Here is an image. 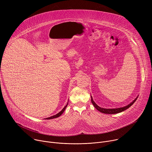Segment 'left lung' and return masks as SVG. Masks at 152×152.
Wrapping results in <instances>:
<instances>
[{"label": "left lung", "instance_id": "8db88e82", "mask_svg": "<svg viewBox=\"0 0 152 152\" xmlns=\"http://www.w3.org/2000/svg\"><path fill=\"white\" fill-rule=\"evenodd\" d=\"M138 96H137L131 103H130L129 104L124 106V107H117V108H112V109H107V108H103V107H101L100 106H99L93 100L92 96H91V102L93 103V104L94 105V106L95 107V108L100 111L102 113H104V114H117V113H120L121 112H123L124 111H125L126 110L128 109L129 107H131L134 103L137 100V98Z\"/></svg>", "mask_w": 152, "mask_h": 152}]
</instances>
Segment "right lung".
<instances>
[{
    "mask_svg": "<svg viewBox=\"0 0 152 152\" xmlns=\"http://www.w3.org/2000/svg\"><path fill=\"white\" fill-rule=\"evenodd\" d=\"M68 103H69V102H68V103H67V104H66V106H65L63 109L62 110V111H61L59 113H58L57 114H56V115H53V116H51V117H48V118H45V119H47V120H50V119H53V118H58V117H59V116H61L62 114V113L64 112V111H65V110L66 109V107H67V105H68Z\"/></svg>",
    "mask_w": 152,
    "mask_h": 152,
    "instance_id": "add662e5",
    "label": "right lung"
}]
</instances>
